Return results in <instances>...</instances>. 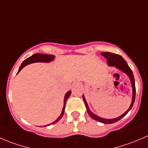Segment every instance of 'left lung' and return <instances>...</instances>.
<instances>
[{
	"mask_svg": "<svg viewBox=\"0 0 148 148\" xmlns=\"http://www.w3.org/2000/svg\"><path fill=\"white\" fill-rule=\"evenodd\" d=\"M101 55H102V56H104V57L107 59V64L109 66L117 67V69H120L121 71H122L123 72H125V74H127V76L130 77V79L131 84H132V103H131V105L130 106L129 109H128V110H127L123 114H122V115L120 116V117L114 119H111V120L102 118V117H98L97 115H96V114H93V113L90 111V110H89V107H88V104L87 103H86V99H85L84 95L82 96V98L84 99V102L85 103V106H86V110H87L88 114H89V115L90 116L92 119H94V120L98 121V122H102V123H104V124H112L121 120L122 118H123V117L127 114L128 112L131 110L132 106H133L134 102H135V95H136L135 78H134L133 73H132V71L131 70V69L130 68L129 66H128L127 64L126 61H125V59L120 56V55L116 54V53H110V52H104V53L102 52V53H101Z\"/></svg>",
	"mask_w": 148,
	"mask_h": 148,
	"instance_id": "left-lung-1",
	"label": "left lung"
}]
</instances>
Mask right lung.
I'll return each instance as SVG.
<instances>
[{
  "mask_svg": "<svg viewBox=\"0 0 148 148\" xmlns=\"http://www.w3.org/2000/svg\"><path fill=\"white\" fill-rule=\"evenodd\" d=\"M53 59H54V56H53V55L43 54V53H36V54L32 55V56H30V57L27 58L26 60L23 61V63H22L21 65L20 68H19L18 73L19 71H20L25 66L29 64L34 63V62H51V61L53 60ZM70 95H71V91H69V92L65 95L64 100V107H63V109H62V114H61V115L59 116V117H58V118L56 119L54 122H52V123H51V124H49V125H48V126L50 125H53V124L56 123V122H59V121L62 119V117H63V115H64V113L66 102L67 99L69 97Z\"/></svg>",
  "mask_w": 148,
  "mask_h": 148,
  "instance_id": "obj_1",
  "label": "right lung"
}]
</instances>
